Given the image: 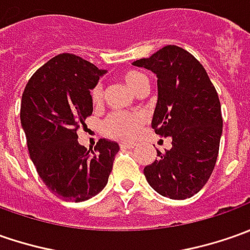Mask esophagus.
<instances>
[{
    "instance_id": "obj_1",
    "label": "esophagus",
    "mask_w": 250,
    "mask_h": 250,
    "mask_svg": "<svg viewBox=\"0 0 250 250\" xmlns=\"http://www.w3.org/2000/svg\"><path fill=\"white\" fill-rule=\"evenodd\" d=\"M134 146H135L134 144H127V142H122V144H120V148H122V149H133Z\"/></svg>"
}]
</instances>
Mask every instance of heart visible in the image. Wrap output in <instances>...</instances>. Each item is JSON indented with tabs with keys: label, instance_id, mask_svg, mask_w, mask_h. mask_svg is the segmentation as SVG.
Listing matches in <instances>:
<instances>
[{
	"label": "heart",
	"instance_id": "1",
	"mask_svg": "<svg viewBox=\"0 0 250 250\" xmlns=\"http://www.w3.org/2000/svg\"><path fill=\"white\" fill-rule=\"evenodd\" d=\"M125 85L135 94L142 90H148V79L137 70H127L122 76ZM104 98L102 85L97 84L91 90V101L94 105H99ZM145 125V116L140 112H113L104 120V133L108 137L119 141H131L134 140L142 125Z\"/></svg>",
	"mask_w": 250,
	"mask_h": 250
}]
</instances>
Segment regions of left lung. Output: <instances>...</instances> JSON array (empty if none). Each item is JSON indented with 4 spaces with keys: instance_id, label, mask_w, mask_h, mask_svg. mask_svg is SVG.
<instances>
[{
    "instance_id": "1",
    "label": "left lung",
    "mask_w": 250,
    "mask_h": 250,
    "mask_svg": "<svg viewBox=\"0 0 250 250\" xmlns=\"http://www.w3.org/2000/svg\"><path fill=\"white\" fill-rule=\"evenodd\" d=\"M158 77V102L152 128L171 137V148L144 168L158 194L187 199L210 178L219 155L223 117L219 95L199 61L184 48L166 45L133 62Z\"/></svg>"
}]
</instances>
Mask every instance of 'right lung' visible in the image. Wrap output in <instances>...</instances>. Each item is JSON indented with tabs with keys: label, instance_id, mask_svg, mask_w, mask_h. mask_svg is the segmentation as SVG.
Masks as SVG:
<instances>
[{
	"label": "right lung",
	"instance_id": "right-lung-1",
	"mask_svg": "<svg viewBox=\"0 0 250 250\" xmlns=\"http://www.w3.org/2000/svg\"><path fill=\"white\" fill-rule=\"evenodd\" d=\"M106 73L73 54H59L31 76L22 95L21 123L40 178L56 196L83 202L99 194L119 152L101 138L94 151L79 144L77 130L92 115L90 91Z\"/></svg>",
	"mask_w": 250,
	"mask_h": 250
}]
</instances>
